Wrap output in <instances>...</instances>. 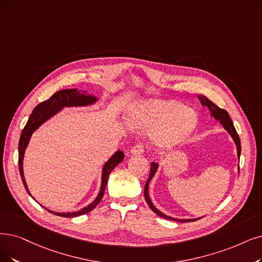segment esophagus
<instances>
[{"instance_id": "1", "label": "esophagus", "mask_w": 262, "mask_h": 262, "mask_svg": "<svg viewBox=\"0 0 262 262\" xmlns=\"http://www.w3.org/2000/svg\"><path fill=\"white\" fill-rule=\"evenodd\" d=\"M144 150H145V146L142 143H139V144L133 146L131 149V152L132 154H142V152H144Z\"/></svg>"}]
</instances>
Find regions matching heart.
<instances>
[{
    "label": "heart",
    "instance_id": "obj_1",
    "mask_svg": "<svg viewBox=\"0 0 262 262\" xmlns=\"http://www.w3.org/2000/svg\"><path fill=\"white\" fill-rule=\"evenodd\" d=\"M138 127L154 132V140L160 145H173L189 135L196 124V115L175 101L144 103L132 114Z\"/></svg>",
    "mask_w": 262,
    "mask_h": 262
}]
</instances>
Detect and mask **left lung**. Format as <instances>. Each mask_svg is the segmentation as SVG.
Returning a JSON list of instances; mask_svg holds the SVG:
<instances>
[{"mask_svg": "<svg viewBox=\"0 0 262 262\" xmlns=\"http://www.w3.org/2000/svg\"><path fill=\"white\" fill-rule=\"evenodd\" d=\"M199 99L201 100V103L203 106H207L208 108H210V111L212 112V115L214 116V118H216L217 120H219L222 122V124L225 127V129L230 133V135L233 138L235 144H236V148H237V157L239 159V155H241V141H239V138L238 135L236 133V130L234 128L233 125V122L231 120V118H230L229 114L226 110L224 108H221L218 107L215 103H213L212 101L208 100L206 97L204 96H199ZM157 167H158V164L155 163V162H151V165H150V173H149V177L147 182H146L145 184V189H144V195H145V200L146 202H147V204L149 205L150 210L156 213L158 216L162 217V218H165V219H169V221H174V222H180V223H189V222H195L198 221V219H177V218H173V217H169L166 216L165 214L161 213L160 211L157 210V208L154 206V204L151 203L150 199H149V195H148V185H149V182L150 180L152 179V176L157 170ZM238 172H239V167H238Z\"/></svg>", "mask_w": 262, "mask_h": 262, "instance_id": "8db88e82", "label": "left lung"}]
</instances>
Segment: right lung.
<instances>
[{"label": "right lung", "instance_id": "add662e5", "mask_svg": "<svg viewBox=\"0 0 262 262\" xmlns=\"http://www.w3.org/2000/svg\"><path fill=\"white\" fill-rule=\"evenodd\" d=\"M97 100L96 97H92L86 91H77V89H64V90H60L54 93L48 100L39 103L38 105L35 106L33 110L32 114L30 115L29 120L26 123L25 128L21 132V135H20V140H19V145H18V165H19V172L20 176H21L23 183L25 185V188L27 189L28 193L30 194L27 183L25 181V176H24V170H23V160H24V155L25 150L27 148V145L29 143V140L31 138V135L36 130L39 125L45 122L47 119H49L51 116H54L55 114H57L62 107L66 106H81V105H88V104H91ZM124 158V154L121 150H118L113 155L112 158L105 163L103 167V173H102V186H101V190L96 198V200L93 201L91 204H89L87 207L82 208L81 211L74 212V213H56L47 210L48 212L55 214L57 216H62V217H77L83 214H87L90 211H92L101 201V199L103 198L104 190H105V187L107 184L108 176L111 172L116 167ZM31 195V194H30Z\"/></svg>", "mask_w": 262, "mask_h": 262}]
</instances>
